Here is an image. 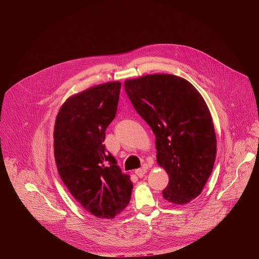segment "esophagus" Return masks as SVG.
Masks as SVG:
<instances>
[{"label":"esophagus","mask_w":259,"mask_h":259,"mask_svg":"<svg viewBox=\"0 0 259 259\" xmlns=\"http://www.w3.org/2000/svg\"><path fill=\"white\" fill-rule=\"evenodd\" d=\"M146 173V169L145 168H139V169H136L135 170V174L138 176V177H143V175Z\"/></svg>","instance_id":"obj_1"}]
</instances>
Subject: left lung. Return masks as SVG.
<instances>
[{
	"instance_id": "8db88e82",
	"label": "left lung",
	"mask_w": 259,
	"mask_h": 259,
	"mask_svg": "<svg viewBox=\"0 0 259 259\" xmlns=\"http://www.w3.org/2000/svg\"><path fill=\"white\" fill-rule=\"evenodd\" d=\"M136 112L156 135L157 162L169 175L163 198L184 205L203 191L216 157V135L200 92L183 78L154 73L126 80Z\"/></svg>"
}]
</instances>
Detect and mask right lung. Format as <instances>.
<instances>
[{
  "mask_svg": "<svg viewBox=\"0 0 259 259\" xmlns=\"http://www.w3.org/2000/svg\"><path fill=\"white\" fill-rule=\"evenodd\" d=\"M121 83L107 82L71 95L54 126V158L65 187L83 208L112 219L129 204L133 183L103 144L116 117Z\"/></svg>",
  "mask_w": 259,
  "mask_h": 259,
  "instance_id": "obj_1",
  "label": "right lung"
}]
</instances>
